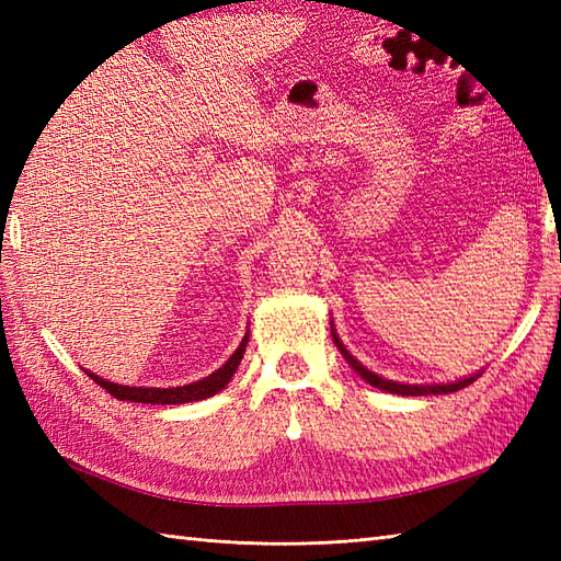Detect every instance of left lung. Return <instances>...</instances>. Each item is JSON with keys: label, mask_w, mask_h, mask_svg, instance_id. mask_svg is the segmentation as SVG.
Masks as SVG:
<instances>
[{"label": "left lung", "mask_w": 561, "mask_h": 561, "mask_svg": "<svg viewBox=\"0 0 561 561\" xmlns=\"http://www.w3.org/2000/svg\"><path fill=\"white\" fill-rule=\"evenodd\" d=\"M330 328H332V325H330ZM332 340H335L337 350L342 352L344 359H347V364L354 368L356 374H359V376L366 380L368 386H374V388H378V390H386V392H392V396H412V398H416V396H440V392H456V390H460V388H465V386H470L472 380H478V376H480V374H474V376H468V378H462V380H456V383H436V386L398 383V380L380 378L378 374L368 371V368H366L362 362H356L354 356L350 354V350L342 344V340L335 335V332H332Z\"/></svg>", "instance_id": "8db88e82"}]
</instances>
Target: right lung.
<instances>
[{
	"mask_svg": "<svg viewBox=\"0 0 561 561\" xmlns=\"http://www.w3.org/2000/svg\"><path fill=\"white\" fill-rule=\"evenodd\" d=\"M245 344H248V332L245 337L238 344V350L229 356V362H226L217 371L209 374L207 378L197 380V383H187V386H178V388H129V386H121V383H113V380H105L96 374L87 371L89 378L96 380L101 388H105L111 392L113 398L117 400H127V402H149V404H183V402H197V400H205L217 396L219 390H224L229 386L231 376L236 374L238 364L243 359V352H245Z\"/></svg>",
	"mask_w": 561,
	"mask_h": 561,
	"instance_id": "obj_1",
	"label": "right lung"
}]
</instances>
